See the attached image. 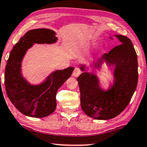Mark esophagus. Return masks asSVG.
Listing matches in <instances>:
<instances>
[{
    "instance_id": "34e87169",
    "label": "esophagus",
    "mask_w": 147,
    "mask_h": 147,
    "mask_svg": "<svg viewBox=\"0 0 147 147\" xmlns=\"http://www.w3.org/2000/svg\"><path fill=\"white\" fill-rule=\"evenodd\" d=\"M81 69L79 68H77V67H76V68H75V70H74L73 73H72V75H73L74 77H79V76L81 75Z\"/></svg>"
}]
</instances>
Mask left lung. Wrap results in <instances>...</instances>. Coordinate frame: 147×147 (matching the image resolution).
I'll return each mask as SVG.
<instances>
[{"instance_id": "obj_1", "label": "left lung", "mask_w": 147, "mask_h": 147, "mask_svg": "<svg viewBox=\"0 0 147 147\" xmlns=\"http://www.w3.org/2000/svg\"><path fill=\"white\" fill-rule=\"evenodd\" d=\"M115 36L121 42L101 59L115 65L114 85L107 91L98 86L97 77L93 74L83 72L79 77L81 109L90 117L108 120L119 115L128 105L138 84L137 54L130 39L121 35ZM96 64L95 66H99ZM81 69L84 70V67Z\"/></svg>"}]
</instances>
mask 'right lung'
<instances>
[{
    "label": "right lung",
    "mask_w": 147,
    "mask_h": 147,
    "mask_svg": "<svg viewBox=\"0 0 147 147\" xmlns=\"http://www.w3.org/2000/svg\"><path fill=\"white\" fill-rule=\"evenodd\" d=\"M57 40L54 31L37 29L28 31L14 46L7 60L5 72V86L12 104L25 116L43 118L56 109V93L71 76L73 67L53 72L47 81L31 86L21 75V61L26 51L33 43L52 44Z\"/></svg>",
    "instance_id": "obj_1"
}]
</instances>
